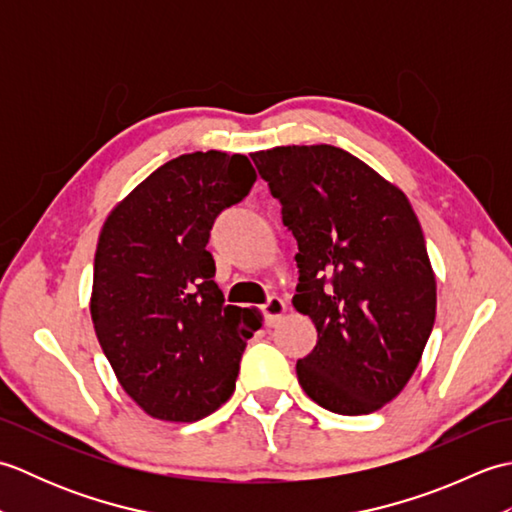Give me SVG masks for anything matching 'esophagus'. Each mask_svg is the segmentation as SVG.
<instances>
[{
  "instance_id": "34e87169",
  "label": "esophagus",
  "mask_w": 512,
  "mask_h": 512,
  "mask_svg": "<svg viewBox=\"0 0 512 512\" xmlns=\"http://www.w3.org/2000/svg\"><path fill=\"white\" fill-rule=\"evenodd\" d=\"M288 312V306L284 299L279 297H270L268 303L264 306V314H266V323L273 328V325H277L281 319H284V314Z\"/></svg>"
}]
</instances>
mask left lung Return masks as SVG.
Wrapping results in <instances>:
<instances>
[{"label": "left lung", "mask_w": 512, "mask_h": 512, "mask_svg": "<svg viewBox=\"0 0 512 512\" xmlns=\"http://www.w3.org/2000/svg\"><path fill=\"white\" fill-rule=\"evenodd\" d=\"M297 239L292 306L317 328L297 361L303 391L343 416L394 400L436 321V273L416 211L396 184L332 145L250 154Z\"/></svg>", "instance_id": "left-lung-1"}]
</instances>
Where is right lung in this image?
I'll list each match as a JSON object with an SVG mask.
<instances>
[{
    "mask_svg": "<svg viewBox=\"0 0 512 512\" xmlns=\"http://www.w3.org/2000/svg\"><path fill=\"white\" fill-rule=\"evenodd\" d=\"M257 173L242 154L173 158L107 215L94 257L96 339L147 416L195 422L231 398L262 312L226 306L206 244Z\"/></svg>",
    "mask_w": 512,
    "mask_h": 512,
    "instance_id": "right-lung-1",
    "label": "right lung"
}]
</instances>
